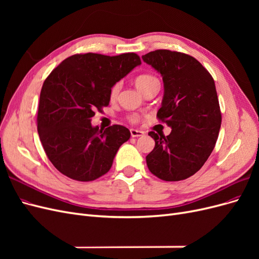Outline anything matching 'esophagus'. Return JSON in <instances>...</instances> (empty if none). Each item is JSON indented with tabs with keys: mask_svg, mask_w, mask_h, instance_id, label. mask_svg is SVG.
I'll use <instances>...</instances> for the list:
<instances>
[{
	"mask_svg": "<svg viewBox=\"0 0 259 259\" xmlns=\"http://www.w3.org/2000/svg\"><path fill=\"white\" fill-rule=\"evenodd\" d=\"M144 134H145V133L143 131H138V130H134V128L131 130V136L132 137H140V136H143Z\"/></svg>",
	"mask_w": 259,
	"mask_h": 259,
	"instance_id": "1",
	"label": "esophagus"
}]
</instances>
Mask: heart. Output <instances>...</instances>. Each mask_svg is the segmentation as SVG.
Instances as JSON below:
<instances>
[{
	"instance_id": "b5f03b06",
	"label": "heart",
	"mask_w": 259,
	"mask_h": 259,
	"mask_svg": "<svg viewBox=\"0 0 259 259\" xmlns=\"http://www.w3.org/2000/svg\"><path fill=\"white\" fill-rule=\"evenodd\" d=\"M156 83H160L158 77H155L154 75L152 74H149V73H145V74H139L138 76H136L135 79V85L136 88L140 91V92H144L145 90H147L148 88H150V86L156 84ZM120 89H121V83L117 82L115 83L111 90H110V98L113 100L117 97V95H119V92H120ZM128 120L132 122V123H136L138 121V116L136 114H133L128 117Z\"/></svg>"
}]
</instances>
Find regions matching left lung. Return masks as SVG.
Segmentation results:
<instances>
[{
    "mask_svg": "<svg viewBox=\"0 0 259 259\" xmlns=\"http://www.w3.org/2000/svg\"><path fill=\"white\" fill-rule=\"evenodd\" d=\"M143 60L162 75L164 95L156 116L171 127L168 136L149 133L155 146L146 156L148 168L165 182L184 180L206 162L221 130L214 79L184 53L156 50L144 55Z\"/></svg>",
    "mask_w": 259,
    "mask_h": 259,
    "instance_id": "left-lung-1",
    "label": "left lung"
}]
</instances>
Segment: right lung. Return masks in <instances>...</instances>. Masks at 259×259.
<instances>
[{
    "label": "right lung",
    "mask_w": 259,
    "mask_h": 259,
    "mask_svg": "<svg viewBox=\"0 0 259 259\" xmlns=\"http://www.w3.org/2000/svg\"><path fill=\"white\" fill-rule=\"evenodd\" d=\"M142 64L135 53L117 56L75 54L55 68L43 83L37 133L53 165L79 182L108 173L119 148L131 137L128 128L92 126L95 110L110 101V90Z\"/></svg>",
    "instance_id": "1"
}]
</instances>
